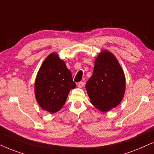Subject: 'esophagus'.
<instances>
[{
  "mask_svg": "<svg viewBox=\"0 0 154 154\" xmlns=\"http://www.w3.org/2000/svg\"><path fill=\"white\" fill-rule=\"evenodd\" d=\"M84 85H85V82H79L77 83V87H83Z\"/></svg>",
  "mask_w": 154,
  "mask_h": 154,
  "instance_id": "esophagus-1",
  "label": "esophagus"
}]
</instances>
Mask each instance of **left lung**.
<instances>
[{"label":"left lung","instance_id":"left-lung-1","mask_svg":"<svg viewBox=\"0 0 154 154\" xmlns=\"http://www.w3.org/2000/svg\"><path fill=\"white\" fill-rule=\"evenodd\" d=\"M86 89L94 106L103 112L116 107L125 91V78L118 60L111 53L103 51L95 60L93 75Z\"/></svg>","mask_w":154,"mask_h":154}]
</instances>
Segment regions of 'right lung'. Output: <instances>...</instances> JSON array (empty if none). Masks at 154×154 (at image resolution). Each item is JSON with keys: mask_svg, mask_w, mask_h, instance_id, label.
Listing matches in <instances>:
<instances>
[{"mask_svg": "<svg viewBox=\"0 0 154 154\" xmlns=\"http://www.w3.org/2000/svg\"><path fill=\"white\" fill-rule=\"evenodd\" d=\"M76 87L71 72L56 53L47 57L37 74L35 96L43 109L54 113L60 110L72 89Z\"/></svg>", "mask_w": 154, "mask_h": 154, "instance_id": "1", "label": "right lung"}]
</instances>
